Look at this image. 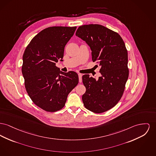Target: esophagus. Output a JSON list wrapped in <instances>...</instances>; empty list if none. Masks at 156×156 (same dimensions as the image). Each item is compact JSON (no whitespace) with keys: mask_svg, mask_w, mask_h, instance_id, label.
<instances>
[{"mask_svg":"<svg viewBox=\"0 0 156 156\" xmlns=\"http://www.w3.org/2000/svg\"><path fill=\"white\" fill-rule=\"evenodd\" d=\"M82 74L81 73H78V77H79V81L80 83L82 82Z\"/></svg>","mask_w":156,"mask_h":156,"instance_id":"34e87169","label":"esophagus"}]
</instances>
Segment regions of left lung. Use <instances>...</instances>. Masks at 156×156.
<instances>
[{
    "mask_svg": "<svg viewBox=\"0 0 156 156\" xmlns=\"http://www.w3.org/2000/svg\"><path fill=\"white\" fill-rule=\"evenodd\" d=\"M76 36L90 47L92 59L101 66L98 80L83 76L86 91L82 97L85 107L101 113L112 108L120 100L128 80V54L119 34L97 24L82 25Z\"/></svg>",
    "mask_w": 156,
    "mask_h": 156,
    "instance_id": "left-lung-1",
    "label": "left lung"
}]
</instances>
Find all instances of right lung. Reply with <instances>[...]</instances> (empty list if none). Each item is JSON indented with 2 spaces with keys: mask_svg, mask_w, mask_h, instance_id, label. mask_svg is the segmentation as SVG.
<instances>
[{
  "mask_svg": "<svg viewBox=\"0 0 156 156\" xmlns=\"http://www.w3.org/2000/svg\"><path fill=\"white\" fill-rule=\"evenodd\" d=\"M76 27L46 28L34 37L23 55L22 73L26 90L42 109L55 112L64 107L69 93L78 83L75 72L64 73L55 66L62 61L65 46Z\"/></svg>",
  "mask_w": 156,
  "mask_h": 156,
  "instance_id": "add662e5",
  "label": "right lung"
}]
</instances>
